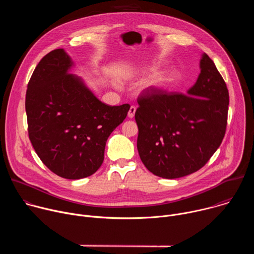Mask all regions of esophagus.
Segmentation results:
<instances>
[{
	"label": "esophagus",
	"mask_w": 254,
	"mask_h": 254,
	"mask_svg": "<svg viewBox=\"0 0 254 254\" xmlns=\"http://www.w3.org/2000/svg\"><path fill=\"white\" fill-rule=\"evenodd\" d=\"M135 110H136V107H135V106H133V105H131V106L129 107V111H128V114H127L128 118L132 119V118L134 117V114H135Z\"/></svg>",
	"instance_id": "esophagus-1"
}]
</instances>
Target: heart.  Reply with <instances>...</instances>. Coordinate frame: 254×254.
Returning <instances> with one entry per match:
<instances>
[{
  "label": "heart",
  "instance_id": "obj_1",
  "mask_svg": "<svg viewBox=\"0 0 254 254\" xmlns=\"http://www.w3.org/2000/svg\"><path fill=\"white\" fill-rule=\"evenodd\" d=\"M178 78V73L176 71H169L167 73L163 74V75H159L154 77L152 80H150V82L148 83L149 87H162L165 86L168 83L173 82L174 80H176Z\"/></svg>",
  "mask_w": 254,
  "mask_h": 254
}]
</instances>
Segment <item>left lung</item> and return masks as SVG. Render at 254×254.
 I'll list each match as a JSON object with an SVG mask.
<instances>
[{"mask_svg": "<svg viewBox=\"0 0 254 254\" xmlns=\"http://www.w3.org/2000/svg\"><path fill=\"white\" fill-rule=\"evenodd\" d=\"M200 67L187 94L149 87L137 97L136 147L143 165L156 176L176 179L197 172L223 140L229 92L207 54Z\"/></svg>", "mask_w": 254, "mask_h": 254, "instance_id": "1", "label": "left lung"}]
</instances>
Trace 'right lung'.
<instances>
[{
	"label": "right lung",
	"mask_w": 254,
	"mask_h": 254,
	"mask_svg": "<svg viewBox=\"0 0 254 254\" xmlns=\"http://www.w3.org/2000/svg\"><path fill=\"white\" fill-rule=\"evenodd\" d=\"M71 64L63 49L46 54L28 82L25 107L29 138L42 163L59 177L77 180L100 168L106 140L130 105L98 100L67 73Z\"/></svg>",
	"instance_id": "add662e5"
}]
</instances>
